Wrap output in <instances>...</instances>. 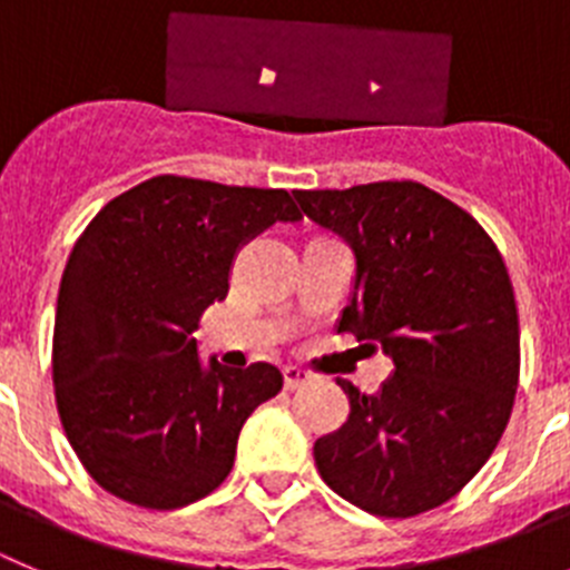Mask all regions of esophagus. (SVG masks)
Instances as JSON below:
<instances>
[{"instance_id":"34e87169","label":"esophagus","mask_w":570,"mask_h":570,"mask_svg":"<svg viewBox=\"0 0 570 570\" xmlns=\"http://www.w3.org/2000/svg\"><path fill=\"white\" fill-rule=\"evenodd\" d=\"M306 381H309V372H304V368H297V366H284V386L286 389L304 386Z\"/></svg>"}]
</instances>
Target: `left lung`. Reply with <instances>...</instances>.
<instances>
[{
    "instance_id": "left-lung-1",
    "label": "left lung",
    "mask_w": 570,
    "mask_h": 570,
    "mask_svg": "<svg viewBox=\"0 0 570 570\" xmlns=\"http://www.w3.org/2000/svg\"><path fill=\"white\" fill-rule=\"evenodd\" d=\"M295 198L355 253L337 332L394 363L374 394L337 377L348 420L315 440L323 483L377 517L438 509L483 469L514 406L520 321L500 249L465 209L417 181Z\"/></svg>"
}]
</instances>
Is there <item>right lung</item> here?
<instances>
[{
	"instance_id": "obj_1",
	"label": "right lung",
	"mask_w": 570,
	"mask_h": 570,
	"mask_svg": "<svg viewBox=\"0 0 570 570\" xmlns=\"http://www.w3.org/2000/svg\"><path fill=\"white\" fill-rule=\"evenodd\" d=\"M301 222L286 189L156 176L73 244L53 326V389L76 458L141 509L202 500L233 471L240 425L281 392L273 363H202L193 332L229 292L235 253Z\"/></svg>"
}]
</instances>
